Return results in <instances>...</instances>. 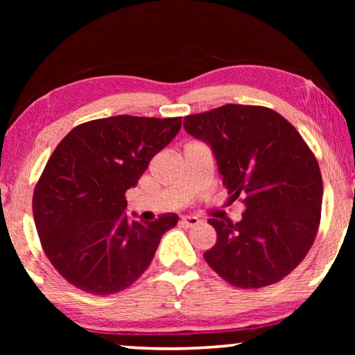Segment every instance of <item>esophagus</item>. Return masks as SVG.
Wrapping results in <instances>:
<instances>
[{
	"mask_svg": "<svg viewBox=\"0 0 355 355\" xmlns=\"http://www.w3.org/2000/svg\"><path fill=\"white\" fill-rule=\"evenodd\" d=\"M180 222H182L184 227H194V225L200 224V219L196 218V216H183Z\"/></svg>",
	"mask_w": 355,
	"mask_h": 355,
	"instance_id": "esophagus-1",
	"label": "esophagus"
}]
</instances>
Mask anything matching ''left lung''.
Instances as JSON below:
<instances>
[{
  "label": "left lung",
  "instance_id": "obj_1",
  "mask_svg": "<svg viewBox=\"0 0 355 355\" xmlns=\"http://www.w3.org/2000/svg\"><path fill=\"white\" fill-rule=\"evenodd\" d=\"M211 148L222 183L244 196L243 219H208L218 241L203 257L228 284L272 285L307 255L321 218L322 178L296 128L269 107L225 105L184 117Z\"/></svg>",
  "mask_w": 355,
  "mask_h": 355
}]
</instances>
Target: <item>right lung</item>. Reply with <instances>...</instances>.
I'll list each match as a JSON object with an SVG mask.
<instances>
[{
  "label": "right lung",
  "mask_w": 355,
  "mask_h": 355,
  "mask_svg": "<svg viewBox=\"0 0 355 355\" xmlns=\"http://www.w3.org/2000/svg\"><path fill=\"white\" fill-rule=\"evenodd\" d=\"M180 127L182 117L116 116L78 125L59 142L35 184L33 213L48 260L71 285L114 294L152 263L178 216L130 220L125 192Z\"/></svg>",
  "instance_id": "1"
}]
</instances>
